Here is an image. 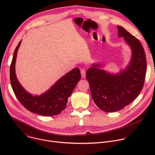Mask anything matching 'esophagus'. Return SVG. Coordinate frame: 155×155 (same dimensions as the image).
I'll use <instances>...</instances> for the list:
<instances>
[{"label":"esophagus","instance_id":"obj_1","mask_svg":"<svg viewBox=\"0 0 155 155\" xmlns=\"http://www.w3.org/2000/svg\"><path fill=\"white\" fill-rule=\"evenodd\" d=\"M81 78H84L86 77V72L84 69H82L81 70Z\"/></svg>","mask_w":155,"mask_h":155}]
</instances>
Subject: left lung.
Wrapping results in <instances>:
<instances>
[{
    "mask_svg": "<svg viewBox=\"0 0 155 155\" xmlns=\"http://www.w3.org/2000/svg\"><path fill=\"white\" fill-rule=\"evenodd\" d=\"M118 37H123L132 51L130 61L124 70L111 74L101 69V64H93L86 71L92 98L105 112L123 109L138 96L144 83L146 56L140 41L124 28L118 26Z\"/></svg>",
    "mask_w": 155,
    "mask_h": 155,
    "instance_id": "1",
    "label": "left lung"
}]
</instances>
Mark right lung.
<instances>
[{
	"instance_id": "add662e5",
	"label": "right lung",
	"mask_w": 155,
	"mask_h": 155,
	"mask_svg": "<svg viewBox=\"0 0 155 155\" xmlns=\"http://www.w3.org/2000/svg\"><path fill=\"white\" fill-rule=\"evenodd\" d=\"M21 43V41L15 50L10 69V83L15 96L22 105L34 114L47 117L59 114L67 106L68 97L81 78L79 69L76 68L62 76L45 93L32 96L21 85L15 73L16 56Z\"/></svg>"
}]
</instances>
